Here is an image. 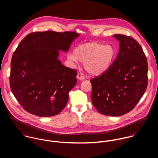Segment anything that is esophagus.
<instances>
[{"label": "esophagus", "instance_id": "obj_1", "mask_svg": "<svg viewBox=\"0 0 158 158\" xmlns=\"http://www.w3.org/2000/svg\"><path fill=\"white\" fill-rule=\"evenodd\" d=\"M77 79L81 81H82L84 79V77L81 73H78L77 75Z\"/></svg>", "mask_w": 158, "mask_h": 158}]
</instances>
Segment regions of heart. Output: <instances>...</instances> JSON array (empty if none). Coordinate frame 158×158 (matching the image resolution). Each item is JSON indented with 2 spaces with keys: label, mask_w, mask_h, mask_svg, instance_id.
I'll return each instance as SVG.
<instances>
[{
  "label": "heart",
  "mask_w": 158,
  "mask_h": 158,
  "mask_svg": "<svg viewBox=\"0 0 158 158\" xmlns=\"http://www.w3.org/2000/svg\"><path fill=\"white\" fill-rule=\"evenodd\" d=\"M116 55V50L112 45L90 42L77 46L74 54H70V60L84 62L85 71L91 76H100L111 66Z\"/></svg>",
  "instance_id": "b5f03b06"
}]
</instances>
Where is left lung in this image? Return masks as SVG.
Wrapping results in <instances>:
<instances>
[{"label":"left lung","instance_id":"obj_1","mask_svg":"<svg viewBox=\"0 0 158 158\" xmlns=\"http://www.w3.org/2000/svg\"><path fill=\"white\" fill-rule=\"evenodd\" d=\"M119 51L110 68L91 80V100L99 113L120 116L130 112L144 94L148 85V62L141 45L122 34Z\"/></svg>","mask_w":158,"mask_h":158}]
</instances>
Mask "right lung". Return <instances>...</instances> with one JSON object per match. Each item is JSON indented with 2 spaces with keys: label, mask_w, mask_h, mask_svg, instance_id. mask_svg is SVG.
<instances>
[{
  "label": "right lung",
  "mask_w": 158,
  "mask_h": 158,
  "mask_svg": "<svg viewBox=\"0 0 158 158\" xmlns=\"http://www.w3.org/2000/svg\"><path fill=\"white\" fill-rule=\"evenodd\" d=\"M79 36L75 32H35L19 44L12 57L10 86L29 113L54 116L65 107L77 83V71L62 64L59 51H68Z\"/></svg>",
  "instance_id": "1"
}]
</instances>
